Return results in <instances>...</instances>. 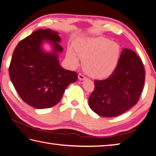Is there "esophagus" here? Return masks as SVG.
<instances>
[{"label": "esophagus", "mask_w": 156, "mask_h": 156, "mask_svg": "<svg viewBox=\"0 0 156 156\" xmlns=\"http://www.w3.org/2000/svg\"><path fill=\"white\" fill-rule=\"evenodd\" d=\"M78 79L80 80H85V79H87V77H85V76L82 74H78Z\"/></svg>", "instance_id": "obj_1"}]
</instances>
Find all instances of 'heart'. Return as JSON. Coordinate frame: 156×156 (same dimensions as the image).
I'll return each mask as SVG.
<instances>
[{"label":"heart","instance_id":"b5f03b06","mask_svg":"<svg viewBox=\"0 0 156 156\" xmlns=\"http://www.w3.org/2000/svg\"><path fill=\"white\" fill-rule=\"evenodd\" d=\"M75 50L76 53L72 48L67 51V57L71 65L74 68L79 65V57L83 61L86 72L97 78L112 74L116 68L120 56L119 44L102 36L78 42L75 46Z\"/></svg>","mask_w":156,"mask_h":156}]
</instances>
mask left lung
Masks as SVG:
<instances>
[{
  "label": "left lung",
  "instance_id": "1",
  "mask_svg": "<svg viewBox=\"0 0 156 156\" xmlns=\"http://www.w3.org/2000/svg\"><path fill=\"white\" fill-rule=\"evenodd\" d=\"M145 82V69L135 52L123 48L116 68L105 80H94V90L88 99L92 110L103 117L124 114L135 105Z\"/></svg>",
  "mask_w": 156,
  "mask_h": 156
}]
</instances>
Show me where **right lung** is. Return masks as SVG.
I'll return each mask as SVG.
<instances>
[{
	"mask_svg": "<svg viewBox=\"0 0 156 156\" xmlns=\"http://www.w3.org/2000/svg\"><path fill=\"white\" fill-rule=\"evenodd\" d=\"M50 44L51 51L43 48ZM59 33L39 29L20 41L13 51L9 68L15 89L24 102L37 109L49 108L59 103L68 85L76 82L77 74L62 68L59 53Z\"/></svg>",
	"mask_w": 156,
	"mask_h": 156,
	"instance_id": "add662e5",
	"label": "right lung"
}]
</instances>
